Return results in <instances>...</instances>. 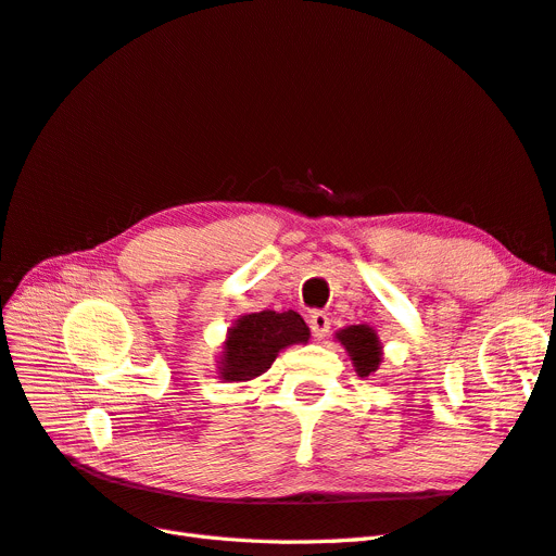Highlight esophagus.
<instances>
[{
	"label": "esophagus",
	"mask_w": 556,
	"mask_h": 556,
	"mask_svg": "<svg viewBox=\"0 0 556 556\" xmlns=\"http://www.w3.org/2000/svg\"><path fill=\"white\" fill-rule=\"evenodd\" d=\"M308 325H311V331H313V336L317 341H323L325 336L329 333V325H331V319L323 313V311H315L313 315H311V319H308Z\"/></svg>",
	"instance_id": "obj_1"
}]
</instances>
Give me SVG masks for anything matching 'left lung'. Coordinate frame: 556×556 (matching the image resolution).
<instances>
[{
  "instance_id": "left-lung-1",
  "label": "left lung",
  "mask_w": 556,
  "mask_h": 556,
  "mask_svg": "<svg viewBox=\"0 0 556 556\" xmlns=\"http://www.w3.org/2000/svg\"><path fill=\"white\" fill-rule=\"evenodd\" d=\"M333 339L345 348L348 357H350L352 366H355L359 378H366V376L378 371V366L382 362V343H380L374 327L350 325L345 329L336 331Z\"/></svg>"
}]
</instances>
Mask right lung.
I'll return each instance as SVG.
<instances>
[{
	"instance_id": "add662e5",
	"label": "right lung",
	"mask_w": 556,
	"mask_h": 556,
	"mask_svg": "<svg viewBox=\"0 0 556 556\" xmlns=\"http://www.w3.org/2000/svg\"><path fill=\"white\" fill-rule=\"evenodd\" d=\"M311 329L294 311H260L241 315L227 329L215 374L225 382H248L266 374L278 352L308 343Z\"/></svg>"
}]
</instances>
